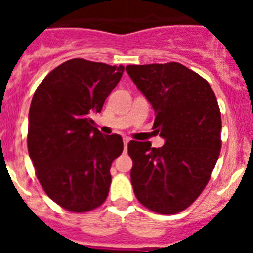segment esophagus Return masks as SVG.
Masks as SVG:
<instances>
[{
  "instance_id": "34e87169",
  "label": "esophagus",
  "mask_w": 253,
  "mask_h": 253,
  "mask_svg": "<svg viewBox=\"0 0 253 253\" xmlns=\"http://www.w3.org/2000/svg\"><path fill=\"white\" fill-rule=\"evenodd\" d=\"M123 143H124V152H125V151H126V148H128L129 138H124V139H123Z\"/></svg>"
}]
</instances>
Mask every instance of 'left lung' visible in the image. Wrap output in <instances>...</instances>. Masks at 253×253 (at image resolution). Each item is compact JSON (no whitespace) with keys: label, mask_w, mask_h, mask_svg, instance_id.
I'll list each match as a JSON object with an SVG mask.
<instances>
[{"label":"left lung","mask_w":253,"mask_h":253,"mask_svg":"<svg viewBox=\"0 0 253 253\" xmlns=\"http://www.w3.org/2000/svg\"><path fill=\"white\" fill-rule=\"evenodd\" d=\"M126 72L151 102L153 129L165 139L161 148L129 142L134 194L154 213H180L203 193L222 148L215 93L207 80L177 62L131 64Z\"/></svg>","instance_id":"obj_1"}]
</instances>
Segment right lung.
Returning a JSON list of instances; mask_svg holds the SVG:
<instances>
[{"mask_svg": "<svg viewBox=\"0 0 253 253\" xmlns=\"http://www.w3.org/2000/svg\"><path fill=\"white\" fill-rule=\"evenodd\" d=\"M124 67L75 58L48 73L29 111L28 151L46 195L63 209L86 213L106 200L110 167L123 152L118 134L104 135L100 113Z\"/></svg>", "mask_w": 253, "mask_h": 253, "instance_id": "right-lung-1", "label": "right lung"}]
</instances>
